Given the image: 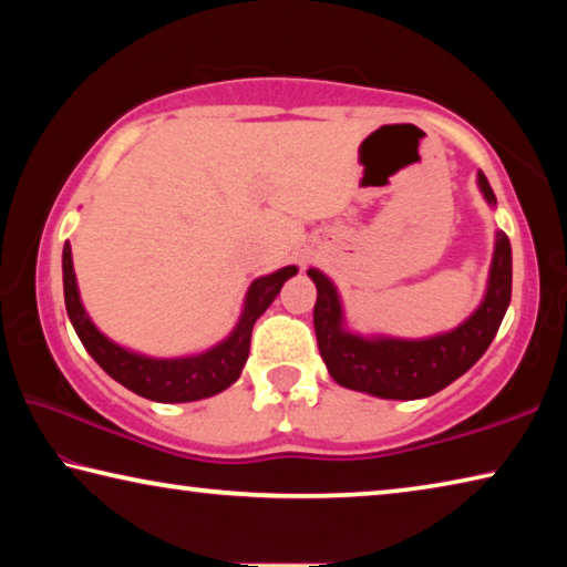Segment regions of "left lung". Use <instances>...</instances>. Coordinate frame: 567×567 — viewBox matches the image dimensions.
<instances>
[{
  "mask_svg": "<svg viewBox=\"0 0 567 567\" xmlns=\"http://www.w3.org/2000/svg\"><path fill=\"white\" fill-rule=\"evenodd\" d=\"M477 185L487 203L495 205L493 187L483 172H477ZM307 275L318 287V302L312 312L315 334L332 380L342 388L375 398L420 400L435 395L465 375L491 348L511 305L513 252L507 235L497 233L485 300L460 328L427 340L360 338L344 332L342 305L334 285L315 267Z\"/></svg>",
  "mask_w": 567,
  "mask_h": 567,
  "instance_id": "left-lung-1",
  "label": "left lung"
}]
</instances>
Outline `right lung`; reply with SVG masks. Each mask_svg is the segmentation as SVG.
Wrapping results in <instances>:
<instances>
[{
    "mask_svg": "<svg viewBox=\"0 0 567 567\" xmlns=\"http://www.w3.org/2000/svg\"><path fill=\"white\" fill-rule=\"evenodd\" d=\"M292 275H297V267H282V270L267 277H257L247 290L245 310L243 318L237 322V328L227 340L215 344L213 350H207L203 354H192V358L155 360L120 348V344H114L94 328L82 307L80 290H76L70 243H64L62 249L64 305L66 315H70V320L74 324L76 338L82 340L84 350L92 354L94 362H97L112 380H117L120 385L155 402L203 400L209 395H217V392L233 385L247 362L249 338H252L257 318L272 305L275 297L280 295L282 285L290 280Z\"/></svg>",
    "mask_w": 567,
    "mask_h": 567,
    "instance_id": "right-lung-1",
    "label": "right lung"
}]
</instances>
